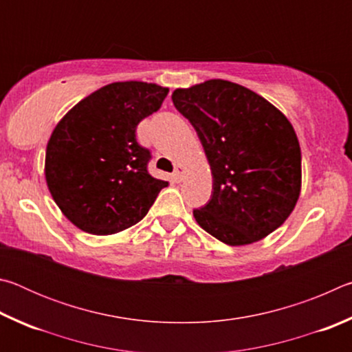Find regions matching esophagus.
Returning a JSON list of instances; mask_svg holds the SVG:
<instances>
[{
    "label": "esophagus",
    "instance_id": "esophagus-1",
    "mask_svg": "<svg viewBox=\"0 0 352 352\" xmlns=\"http://www.w3.org/2000/svg\"><path fill=\"white\" fill-rule=\"evenodd\" d=\"M183 174H184V169L182 168V166H177L174 174H172V178H174V182L180 183L183 180Z\"/></svg>",
    "mask_w": 352,
    "mask_h": 352
}]
</instances>
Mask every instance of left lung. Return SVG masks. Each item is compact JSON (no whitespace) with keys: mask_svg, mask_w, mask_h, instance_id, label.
<instances>
[{"mask_svg":"<svg viewBox=\"0 0 352 352\" xmlns=\"http://www.w3.org/2000/svg\"><path fill=\"white\" fill-rule=\"evenodd\" d=\"M192 124L212 174V194L194 217L226 245L262 239L290 216L301 188L296 133L276 107L237 83L212 79L172 93Z\"/></svg>","mask_w":352,"mask_h":352,"instance_id":"1","label":"left lung"}]
</instances>
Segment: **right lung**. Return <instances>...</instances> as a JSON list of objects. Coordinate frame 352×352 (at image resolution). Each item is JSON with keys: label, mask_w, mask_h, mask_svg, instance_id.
Segmentation results:
<instances>
[{"label": "right lung", "mask_w": 352, "mask_h": 352, "mask_svg": "<svg viewBox=\"0 0 352 352\" xmlns=\"http://www.w3.org/2000/svg\"><path fill=\"white\" fill-rule=\"evenodd\" d=\"M168 93L155 83L115 82L82 99L57 124L46 147V183L77 228L119 233L138 223L168 186L148 174L151 151L135 135Z\"/></svg>", "instance_id": "1"}]
</instances>
